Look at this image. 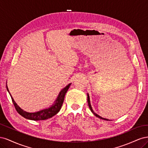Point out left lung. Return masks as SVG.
Returning a JSON list of instances; mask_svg holds the SVG:
<instances>
[{"label": "left lung", "instance_id": "1", "mask_svg": "<svg viewBox=\"0 0 148 148\" xmlns=\"http://www.w3.org/2000/svg\"><path fill=\"white\" fill-rule=\"evenodd\" d=\"M88 106H89V109H90V110H91V111L92 112V113L95 115L96 117H98V118H99V119H103V120H109V119H104V118H102V117H101V116H99V115H97V114H96L95 112L93 111V110H92V107H91V103H90V99H89V95L88 94Z\"/></svg>", "mask_w": 148, "mask_h": 148}]
</instances>
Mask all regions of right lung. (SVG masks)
<instances>
[{
  "instance_id": "add662e5",
  "label": "right lung",
  "mask_w": 148,
  "mask_h": 148,
  "mask_svg": "<svg viewBox=\"0 0 148 148\" xmlns=\"http://www.w3.org/2000/svg\"><path fill=\"white\" fill-rule=\"evenodd\" d=\"M71 84V83L69 84L66 86H65L64 88L62 89L61 91L59 92V95H58L57 98L55 101L54 103H53L51 107H49L48 108L44 109L41 110L36 112H33V113L27 112L21 109L20 107L17 105L16 103L15 102L14 99H13V98L12 97V95H10L9 91H8L7 85H6V87H7L8 92L10 94L12 102H13V104L14 105L16 111L18 112V113L20 115H21L22 117H25V119L37 121V120H46L49 118H51L53 117V116H54L59 112V110L61 109L62 104H63L64 102L65 94L67 92V91H68V89L70 88Z\"/></svg>"
}]
</instances>
